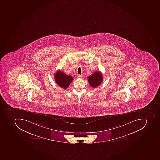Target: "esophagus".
Segmentation results:
<instances>
[{"label": "esophagus", "instance_id": "1", "mask_svg": "<svg viewBox=\"0 0 160 160\" xmlns=\"http://www.w3.org/2000/svg\"><path fill=\"white\" fill-rule=\"evenodd\" d=\"M77 77L78 78H82V75H79V74L77 75Z\"/></svg>", "mask_w": 160, "mask_h": 160}]
</instances>
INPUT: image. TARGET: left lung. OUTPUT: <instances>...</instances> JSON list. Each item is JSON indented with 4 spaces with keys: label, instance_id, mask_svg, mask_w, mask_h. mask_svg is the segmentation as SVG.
Here are the masks:
<instances>
[{
    "label": "left lung",
    "instance_id": "8db88e82",
    "mask_svg": "<svg viewBox=\"0 0 160 160\" xmlns=\"http://www.w3.org/2000/svg\"><path fill=\"white\" fill-rule=\"evenodd\" d=\"M101 72L96 71L93 74L87 77L88 82L91 87L96 88L101 84L103 81V76Z\"/></svg>",
    "mask_w": 160,
    "mask_h": 160
}]
</instances>
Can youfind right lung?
Here are the masks:
<instances>
[{
	"mask_svg": "<svg viewBox=\"0 0 160 160\" xmlns=\"http://www.w3.org/2000/svg\"><path fill=\"white\" fill-rule=\"evenodd\" d=\"M55 82L60 87L66 89L73 80L71 76L68 75L60 70L57 71L54 75Z\"/></svg>",
	"mask_w": 160,
	"mask_h": 160,
	"instance_id": "add662e5",
	"label": "right lung"
}]
</instances>
